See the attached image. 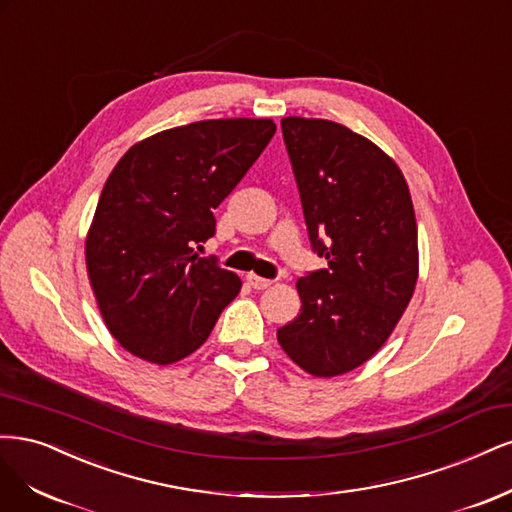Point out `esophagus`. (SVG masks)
<instances>
[{
	"label": "esophagus",
	"mask_w": 512,
	"mask_h": 512,
	"mask_svg": "<svg viewBox=\"0 0 512 512\" xmlns=\"http://www.w3.org/2000/svg\"><path fill=\"white\" fill-rule=\"evenodd\" d=\"M246 283H249L253 289L261 291V289H268V287L272 285V280L261 278V276H257V274H246Z\"/></svg>",
	"instance_id": "obj_1"
}]
</instances>
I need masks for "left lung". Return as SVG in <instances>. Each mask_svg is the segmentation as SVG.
I'll list each match as a JSON object with an SVG mask.
<instances>
[{"label":"left lung","instance_id":"obj_1","mask_svg":"<svg viewBox=\"0 0 512 512\" xmlns=\"http://www.w3.org/2000/svg\"><path fill=\"white\" fill-rule=\"evenodd\" d=\"M280 127L308 240L327 268L298 280L300 315L276 338L306 372L336 376L381 349L412 298L415 210L400 168L364 136L323 119Z\"/></svg>","mask_w":512,"mask_h":512}]
</instances>
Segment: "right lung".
<instances>
[{"label": "right lung", "instance_id": "obj_1", "mask_svg": "<svg viewBox=\"0 0 512 512\" xmlns=\"http://www.w3.org/2000/svg\"><path fill=\"white\" fill-rule=\"evenodd\" d=\"M276 134L270 119H217L131 146L108 176L87 238V270L110 334L166 366L206 342L242 280L200 257L214 208Z\"/></svg>", "mask_w": 512, "mask_h": 512}]
</instances>
